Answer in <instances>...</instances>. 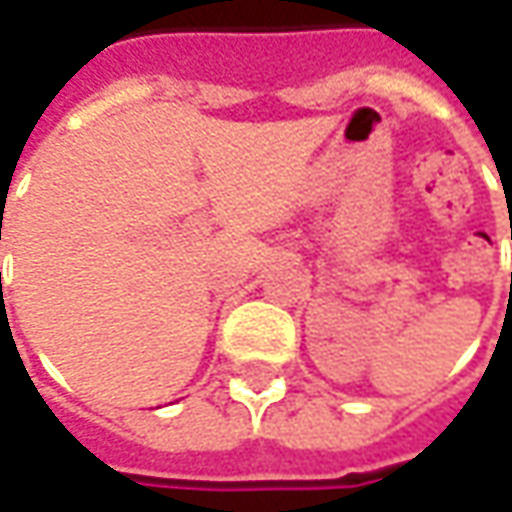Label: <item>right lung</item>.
Returning a JSON list of instances; mask_svg holds the SVG:
<instances>
[{"instance_id":"obj_1","label":"right lung","mask_w":512,"mask_h":512,"mask_svg":"<svg viewBox=\"0 0 512 512\" xmlns=\"http://www.w3.org/2000/svg\"><path fill=\"white\" fill-rule=\"evenodd\" d=\"M0 279H2V273H0Z\"/></svg>"}]
</instances>
